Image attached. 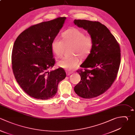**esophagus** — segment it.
Here are the masks:
<instances>
[{"label": "esophagus", "mask_w": 135, "mask_h": 135, "mask_svg": "<svg viewBox=\"0 0 135 135\" xmlns=\"http://www.w3.org/2000/svg\"><path fill=\"white\" fill-rule=\"evenodd\" d=\"M66 73L67 75H71L72 73V72H69V71H66Z\"/></svg>", "instance_id": "obj_1"}]
</instances>
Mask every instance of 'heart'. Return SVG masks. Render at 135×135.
Returning a JSON list of instances; mask_svg holds the SVG:
<instances>
[{
  "label": "heart",
  "instance_id": "b5f03b06",
  "mask_svg": "<svg viewBox=\"0 0 135 135\" xmlns=\"http://www.w3.org/2000/svg\"><path fill=\"white\" fill-rule=\"evenodd\" d=\"M94 40L90 35L76 28H71L62 34V40L55 38L51 45L53 53L57 57L63 55L65 47L71 46L70 57H64L57 62L59 67L72 70L75 68L80 62L79 58L83 60L88 57L93 47Z\"/></svg>",
  "mask_w": 135,
  "mask_h": 135
}]
</instances>
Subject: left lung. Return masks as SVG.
Listing matches in <instances>:
<instances>
[{"label": "left lung", "instance_id": "8db88e82", "mask_svg": "<svg viewBox=\"0 0 135 135\" xmlns=\"http://www.w3.org/2000/svg\"><path fill=\"white\" fill-rule=\"evenodd\" d=\"M75 25L86 30L94 40L92 51L78 70L81 81L74 87L80 97L90 99L104 93L115 80L121 53L119 43L108 28L99 22L75 20Z\"/></svg>", "mask_w": 135, "mask_h": 135}]
</instances>
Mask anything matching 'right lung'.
<instances>
[{
	"mask_svg": "<svg viewBox=\"0 0 135 135\" xmlns=\"http://www.w3.org/2000/svg\"><path fill=\"white\" fill-rule=\"evenodd\" d=\"M65 17L31 26L16 38L12 51V63L15 78L28 95L47 100L55 96L59 82L66 77L62 68L49 72L53 67L52 43L63 26Z\"/></svg>",
	"mask_w": 135,
	"mask_h": 135,
	"instance_id": "right-lung-1",
	"label": "right lung"
}]
</instances>
